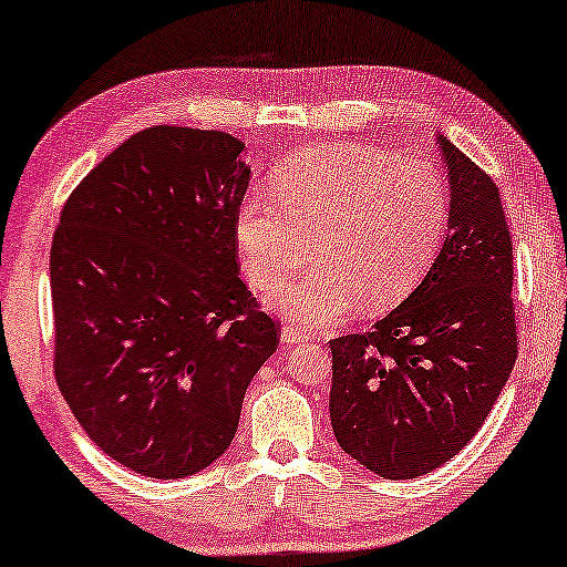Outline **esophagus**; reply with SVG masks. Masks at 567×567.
Masks as SVG:
<instances>
[{"instance_id": "1", "label": "esophagus", "mask_w": 567, "mask_h": 567, "mask_svg": "<svg viewBox=\"0 0 567 567\" xmlns=\"http://www.w3.org/2000/svg\"><path fill=\"white\" fill-rule=\"evenodd\" d=\"M310 333L298 329V326H282V344H300V341H308Z\"/></svg>"}]
</instances>
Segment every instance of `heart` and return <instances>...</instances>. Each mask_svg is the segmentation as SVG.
Instances as JSON below:
<instances>
[{
    "mask_svg": "<svg viewBox=\"0 0 567 567\" xmlns=\"http://www.w3.org/2000/svg\"><path fill=\"white\" fill-rule=\"evenodd\" d=\"M272 195H246L236 244L257 290H277L310 257L316 265L272 306L302 326H331L357 308L401 302L432 265L450 223L436 166L362 143H318L275 172Z\"/></svg>",
    "mask_w": 567,
    "mask_h": 567,
    "instance_id": "heart-1",
    "label": "heart"
}]
</instances>
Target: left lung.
<instances>
[{
    "mask_svg": "<svg viewBox=\"0 0 567 567\" xmlns=\"http://www.w3.org/2000/svg\"><path fill=\"white\" fill-rule=\"evenodd\" d=\"M450 234L401 306L331 339V426L349 457L388 481L450 462L483 426L516 362L512 234L496 182L440 135Z\"/></svg>",
    "mask_w": 567,
    "mask_h": 567,
    "instance_id": "left-lung-1",
    "label": "left lung"
}]
</instances>
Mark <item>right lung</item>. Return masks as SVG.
Listing matches in <instances>:
<instances>
[{
	"mask_svg": "<svg viewBox=\"0 0 567 567\" xmlns=\"http://www.w3.org/2000/svg\"><path fill=\"white\" fill-rule=\"evenodd\" d=\"M244 148L223 131L135 133L79 182L53 234L55 382L90 440L146 477L218 460L280 344L238 277Z\"/></svg>",
	"mask_w": 567,
	"mask_h": 567,
	"instance_id": "add662e5",
	"label": "right lung"
}]
</instances>
